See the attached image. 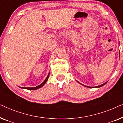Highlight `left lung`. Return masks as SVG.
Returning a JSON list of instances; mask_svg holds the SVG:
<instances>
[{
  "mask_svg": "<svg viewBox=\"0 0 123 123\" xmlns=\"http://www.w3.org/2000/svg\"><path fill=\"white\" fill-rule=\"evenodd\" d=\"M79 83H80V84H81L80 83V82H78ZM107 82H106V83H104V84H102V85H100V86H96V87H97V88H98V87H102V86H103L104 85H105L106 83ZM82 85H83V86H85V87H88V88H93V87H88V86H85V85H82V84H81Z\"/></svg>",
  "mask_w": 123,
  "mask_h": 123,
  "instance_id": "left-lung-1",
  "label": "left lung"
}]
</instances>
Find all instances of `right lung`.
I'll list each match as a JSON object with an SVG mask.
<instances>
[{
	"mask_svg": "<svg viewBox=\"0 0 123 123\" xmlns=\"http://www.w3.org/2000/svg\"><path fill=\"white\" fill-rule=\"evenodd\" d=\"M49 75H50V73H49V74L48 75V76H47V77L46 78V79L44 80V81H43V83H42L41 84H40V85H38V86H36L35 87H19L20 88H25V89H27V90H37V89H38L40 88H41V87H43V85H45V83H46L47 80H48V78H49Z\"/></svg>",
	"mask_w": 123,
	"mask_h": 123,
	"instance_id": "add662e5",
	"label": "right lung"
}]
</instances>
